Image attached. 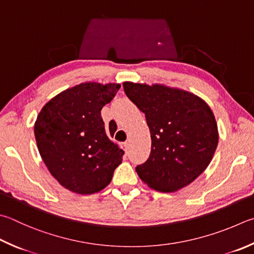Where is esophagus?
I'll use <instances>...</instances> for the list:
<instances>
[{"label": "esophagus", "instance_id": "obj_1", "mask_svg": "<svg viewBox=\"0 0 254 254\" xmlns=\"http://www.w3.org/2000/svg\"><path fill=\"white\" fill-rule=\"evenodd\" d=\"M122 145H123V147H124V150L127 151V150H128V147H130V141H128V140H127V141H126V142L123 143Z\"/></svg>", "mask_w": 254, "mask_h": 254}]
</instances>
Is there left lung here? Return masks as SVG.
<instances>
[{"label": "left lung", "mask_w": 254, "mask_h": 254, "mask_svg": "<svg viewBox=\"0 0 254 254\" xmlns=\"http://www.w3.org/2000/svg\"><path fill=\"white\" fill-rule=\"evenodd\" d=\"M123 87L145 114L151 133V153L136 167L137 175L159 192L189 186L207 168L218 146L211 108L200 96L178 87L133 82H124Z\"/></svg>", "instance_id": "8db88e82"}]
</instances>
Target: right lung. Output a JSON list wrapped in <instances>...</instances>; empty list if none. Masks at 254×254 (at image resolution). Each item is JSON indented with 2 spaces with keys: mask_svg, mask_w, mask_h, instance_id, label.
<instances>
[{
  "mask_svg": "<svg viewBox=\"0 0 254 254\" xmlns=\"http://www.w3.org/2000/svg\"><path fill=\"white\" fill-rule=\"evenodd\" d=\"M120 87L119 83H81L55 95L36 118L41 158L55 180L77 194L103 190L122 163L124 151L109 139L101 117Z\"/></svg>",
  "mask_w": 254,
  "mask_h": 254,
  "instance_id": "add662e5",
  "label": "right lung"
}]
</instances>
